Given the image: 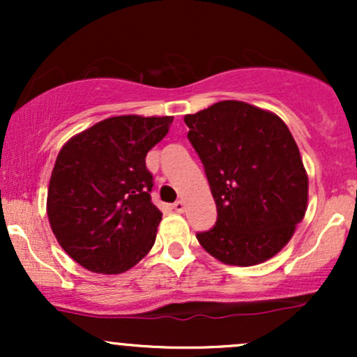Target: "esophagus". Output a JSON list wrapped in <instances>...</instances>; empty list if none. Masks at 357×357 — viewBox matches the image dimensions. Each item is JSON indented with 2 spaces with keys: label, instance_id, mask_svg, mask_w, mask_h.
Returning a JSON list of instances; mask_svg holds the SVG:
<instances>
[{
  "label": "esophagus",
  "instance_id": "34e87169",
  "mask_svg": "<svg viewBox=\"0 0 357 357\" xmlns=\"http://www.w3.org/2000/svg\"><path fill=\"white\" fill-rule=\"evenodd\" d=\"M173 210H174L176 213H183L184 210H186V204H184L183 199H179V202H176V203L173 204Z\"/></svg>",
  "mask_w": 357,
  "mask_h": 357
}]
</instances>
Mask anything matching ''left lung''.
Masks as SVG:
<instances>
[{
    "mask_svg": "<svg viewBox=\"0 0 357 357\" xmlns=\"http://www.w3.org/2000/svg\"><path fill=\"white\" fill-rule=\"evenodd\" d=\"M210 183L218 221L198 233L220 260L252 267L275 257L304 220L309 178L296 139L277 114L221 100L184 116Z\"/></svg>",
    "mask_w": 357,
    "mask_h": 357,
    "instance_id": "8db88e82",
    "label": "left lung"
}]
</instances>
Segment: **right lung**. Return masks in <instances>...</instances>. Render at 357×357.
<instances>
[{
    "instance_id": "add662e5",
    "label": "right lung",
    "mask_w": 357,
    "mask_h": 357,
    "mask_svg": "<svg viewBox=\"0 0 357 357\" xmlns=\"http://www.w3.org/2000/svg\"><path fill=\"white\" fill-rule=\"evenodd\" d=\"M171 122V116H114L61 146L47 215L60 247L89 272H127L153 248L162 213L151 202L146 154Z\"/></svg>"
}]
</instances>
